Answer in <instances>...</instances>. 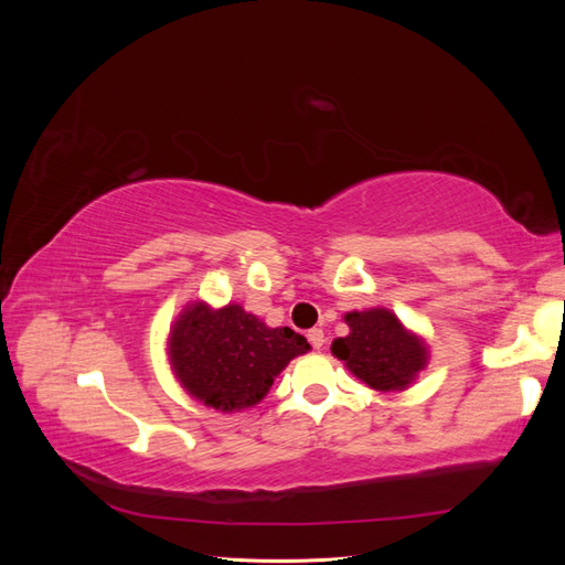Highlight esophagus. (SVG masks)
<instances>
[{
	"label": "esophagus",
	"mask_w": 565,
	"mask_h": 565,
	"mask_svg": "<svg viewBox=\"0 0 565 565\" xmlns=\"http://www.w3.org/2000/svg\"><path fill=\"white\" fill-rule=\"evenodd\" d=\"M309 341H311V347H313V349H322V344H324V334H322V330H318V328L309 330Z\"/></svg>",
	"instance_id": "34e87169"
}]
</instances>
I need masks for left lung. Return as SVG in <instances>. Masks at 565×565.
Returning <instances> with one entry per match:
<instances>
[{
  "instance_id": "obj_1",
  "label": "left lung",
  "mask_w": 565,
  "mask_h": 565,
  "mask_svg": "<svg viewBox=\"0 0 565 565\" xmlns=\"http://www.w3.org/2000/svg\"><path fill=\"white\" fill-rule=\"evenodd\" d=\"M349 337H339L332 353L347 367L377 391H401L426 365V349L386 309L347 313Z\"/></svg>"
}]
</instances>
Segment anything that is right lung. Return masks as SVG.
<instances>
[{
    "label": "right lung",
    "instance_id": "add662e5",
    "mask_svg": "<svg viewBox=\"0 0 565 565\" xmlns=\"http://www.w3.org/2000/svg\"><path fill=\"white\" fill-rule=\"evenodd\" d=\"M309 349L306 337L266 328L237 303L218 311L191 303L169 337V361L183 388L224 413L259 403L280 370Z\"/></svg>",
    "mask_w": 565,
    "mask_h": 565
}]
</instances>
